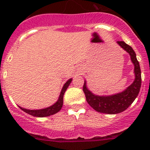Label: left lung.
I'll return each mask as SVG.
<instances>
[{"label": "left lung", "mask_w": 150, "mask_h": 150, "mask_svg": "<svg viewBox=\"0 0 150 150\" xmlns=\"http://www.w3.org/2000/svg\"><path fill=\"white\" fill-rule=\"evenodd\" d=\"M117 43L129 54L131 62L134 66V72L135 78L134 82L122 91L112 95L94 94L88 88L86 81H84L83 88L86 95V101L89 105L96 111L105 114L114 115L125 111L137 97L142 84L139 63L134 51L124 41H117Z\"/></svg>", "instance_id": "left-lung-1"}]
</instances>
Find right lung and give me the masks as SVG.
<instances>
[{
  "label": "right lung",
  "mask_w": 150,
  "mask_h": 150,
  "mask_svg": "<svg viewBox=\"0 0 150 150\" xmlns=\"http://www.w3.org/2000/svg\"><path fill=\"white\" fill-rule=\"evenodd\" d=\"M72 81V78H70V79L68 80L65 83H64L62 88L61 93H60L59 96V99H57V102L53 104V105L50 106V107H46V108L39 109V110H29V109L23 108V107H20V106H19V107L21 110H23L25 112L28 113V114L30 115L34 116V117H48V116L56 114V113H57L58 112H59L60 110H61L62 107L63 96H64V93H65L66 90L67 89L69 84L71 83Z\"/></svg>",
  "instance_id": "obj_1"
}]
</instances>
